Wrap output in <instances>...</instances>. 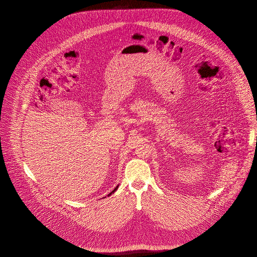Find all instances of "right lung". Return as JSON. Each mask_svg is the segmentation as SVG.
I'll use <instances>...</instances> for the list:
<instances>
[{"instance_id":"right-lung-1","label":"right lung","mask_w":257,"mask_h":257,"mask_svg":"<svg viewBox=\"0 0 257 257\" xmlns=\"http://www.w3.org/2000/svg\"><path fill=\"white\" fill-rule=\"evenodd\" d=\"M117 188H118V185H117V186H116V187H115V188H114V190H113V191H111V192H110V194H109V195H108V196H110V195H111V194H113V193H114V192H115V191H116V190H117Z\"/></svg>"}]
</instances>
